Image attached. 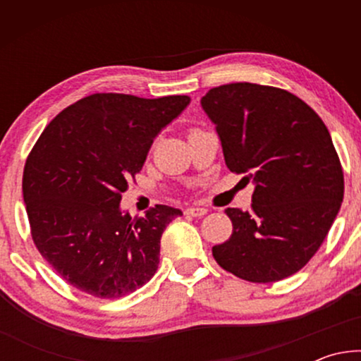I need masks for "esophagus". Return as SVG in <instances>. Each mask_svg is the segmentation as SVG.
I'll return each mask as SVG.
<instances>
[{"mask_svg":"<svg viewBox=\"0 0 361 361\" xmlns=\"http://www.w3.org/2000/svg\"><path fill=\"white\" fill-rule=\"evenodd\" d=\"M207 209H204V207H189V209H186V215H191V216H197V218H200V216H204V215H207Z\"/></svg>","mask_w":361,"mask_h":361,"instance_id":"1","label":"esophagus"}]
</instances>
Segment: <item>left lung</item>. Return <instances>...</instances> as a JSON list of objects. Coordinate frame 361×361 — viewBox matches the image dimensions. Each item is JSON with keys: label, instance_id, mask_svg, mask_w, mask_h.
<instances>
[{"label": "left lung", "instance_id": "1", "mask_svg": "<svg viewBox=\"0 0 361 361\" xmlns=\"http://www.w3.org/2000/svg\"><path fill=\"white\" fill-rule=\"evenodd\" d=\"M226 166L253 181L252 209H226L232 234L212 248L224 271L253 283L296 274L325 240L344 197V173L326 126L288 90L252 82L202 97Z\"/></svg>", "mask_w": 361, "mask_h": 361}]
</instances>
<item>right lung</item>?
Returning a JSON list of instances; mask_svg holds the SVG:
<instances>
[{"mask_svg": "<svg viewBox=\"0 0 361 361\" xmlns=\"http://www.w3.org/2000/svg\"><path fill=\"white\" fill-rule=\"evenodd\" d=\"M191 99L94 94L49 122L23 169L22 191L36 248L79 291L122 298L149 282L161 237L178 209L156 205L145 218L122 213L152 142Z\"/></svg>", "mask_w": 361, "mask_h": 361, "instance_id": "add662e5", "label": "right lung"}]
</instances>
